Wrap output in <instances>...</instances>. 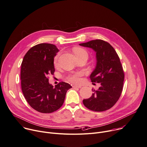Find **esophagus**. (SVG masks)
<instances>
[{"label": "esophagus", "instance_id": "obj_1", "mask_svg": "<svg viewBox=\"0 0 147 147\" xmlns=\"http://www.w3.org/2000/svg\"><path fill=\"white\" fill-rule=\"evenodd\" d=\"M72 87L73 88H80L82 87L81 86H77V85H73Z\"/></svg>", "mask_w": 147, "mask_h": 147}]
</instances>
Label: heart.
Wrapping results in <instances>:
<instances>
[{
	"label": "heart",
	"instance_id": "heart-1",
	"mask_svg": "<svg viewBox=\"0 0 147 147\" xmlns=\"http://www.w3.org/2000/svg\"><path fill=\"white\" fill-rule=\"evenodd\" d=\"M73 51L76 57L83 56V55L88 56L87 51L81 47H74L73 49ZM58 64H59L58 57H56L55 60V65L56 66H57ZM82 76V73H76L69 75L67 77V80L69 82H70L71 83H78L80 82V77Z\"/></svg>",
	"mask_w": 147,
	"mask_h": 147
}]
</instances>
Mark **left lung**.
I'll use <instances>...</instances> for the list:
<instances>
[{
    "mask_svg": "<svg viewBox=\"0 0 147 147\" xmlns=\"http://www.w3.org/2000/svg\"><path fill=\"white\" fill-rule=\"evenodd\" d=\"M96 52L97 64L90 77L92 83H100L97 90L84 105L94 111H104L111 109L121 96L123 88L124 73L119 58L112 46L102 40L97 39L79 44Z\"/></svg>",
    "mask_w": 147,
    "mask_h": 147,
    "instance_id": "obj_1",
    "label": "left lung"
}]
</instances>
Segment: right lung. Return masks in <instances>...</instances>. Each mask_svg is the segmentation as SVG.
Here are the masks:
<instances>
[{
	"instance_id": "add662e5",
	"label": "right lung",
	"mask_w": 147,
	"mask_h": 147,
	"mask_svg": "<svg viewBox=\"0 0 147 147\" xmlns=\"http://www.w3.org/2000/svg\"><path fill=\"white\" fill-rule=\"evenodd\" d=\"M59 49L54 45L40 43L30 49L21 64V87L29 104L35 110L51 113L63 104L66 92L72 87L61 82L53 87L48 74H54V57Z\"/></svg>"
}]
</instances>
